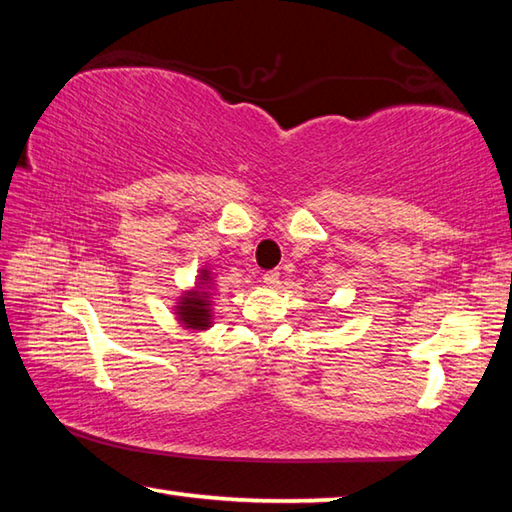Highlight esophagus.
<instances>
[{
	"mask_svg": "<svg viewBox=\"0 0 512 512\" xmlns=\"http://www.w3.org/2000/svg\"><path fill=\"white\" fill-rule=\"evenodd\" d=\"M262 277L266 287H277V284H280V271H266Z\"/></svg>",
	"mask_w": 512,
	"mask_h": 512,
	"instance_id": "1",
	"label": "esophagus"
}]
</instances>
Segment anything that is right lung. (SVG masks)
Instances as JSON below:
<instances>
[{
  "label": "right lung",
  "mask_w": 512,
  "mask_h": 512,
  "mask_svg": "<svg viewBox=\"0 0 512 512\" xmlns=\"http://www.w3.org/2000/svg\"><path fill=\"white\" fill-rule=\"evenodd\" d=\"M201 280H203L201 284H207V280H210V273L203 271ZM178 318L183 320L187 327H194V329L210 327V296H207L205 291L185 293V298L178 307Z\"/></svg>",
  "instance_id": "right-lung-1"
}]
</instances>
